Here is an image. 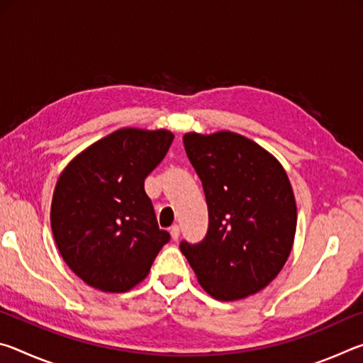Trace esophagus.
Returning <instances> with one entry per match:
<instances>
[{"label":"esophagus","instance_id":"1","mask_svg":"<svg viewBox=\"0 0 363 363\" xmlns=\"http://www.w3.org/2000/svg\"><path fill=\"white\" fill-rule=\"evenodd\" d=\"M169 233H171V238H173V240H177V238H179V233H181L179 225H173V227H171Z\"/></svg>","mask_w":363,"mask_h":363}]
</instances>
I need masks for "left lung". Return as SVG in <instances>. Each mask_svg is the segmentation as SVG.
<instances>
[{
    "mask_svg": "<svg viewBox=\"0 0 363 363\" xmlns=\"http://www.w3.org/2000/svg\"><path fill=\"white\" fill-rule=\"evenodd\" d=\"M187 157L208 205L200 243L181 242L200 285L219 301H237L266 288L290 256L296 201L274 155L237 133L184 134Z\"/></svg>",
    "mask_w": 363,
    "mask_h": 363,
    "instance_id": "8db88e82",
    "label": "left lung"
}]
</instances>
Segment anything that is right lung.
Wrapping results in <instances>:
<instances>
[{
    "label": "right lung",
    "mask_w": 363,
    "mask_h": 363,
    "mask_svg": "<svg viewBox=\"0 0 363 363\" xmlns=\"http://www.w3.org/2000/svg\"><path fill=\"white\" fill-rule=\"evenodd\" d=\"M173 139L167 130L121 128L84 149L59 176L52 235L67 266L84 284L106 293L131 290L169 242L144 181Z\"/></svg>",
    "instance_id": "right-lung-1"
}]
</instances>
